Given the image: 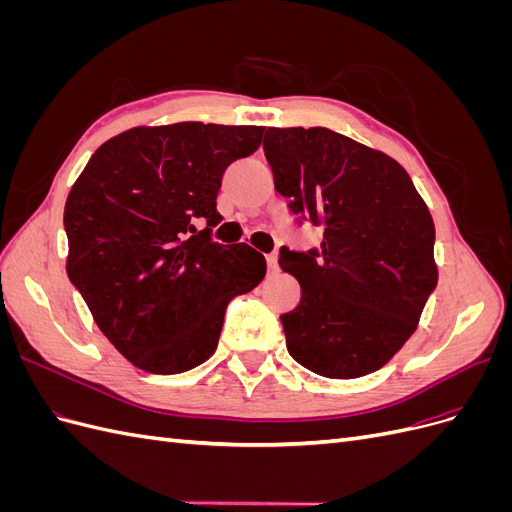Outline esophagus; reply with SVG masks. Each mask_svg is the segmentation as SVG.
<instances>
[{"label":"esophagus","mask_w":512,"mask_h":512,"mask_svg":"<svg viewBox=\"0 0 512 512\" xmlns=\"http://www.w3.org/2000/svg\"><path fill=\"white\" fill-rule=\"evenodd\" d=\"M267 267H269V273H277V256L275 254H267Z\"/></svg>","instance_id":"esophagus-1"}]
</instances>
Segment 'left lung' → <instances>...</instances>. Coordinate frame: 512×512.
<instances>
[{
	"instance_id": "obj_1",
	"label": "left lung",
	"mask_w": 512,
	"mask_h": 512,
	"mask_svg": "<svg viewBox=\"0 0 512 512\" xmlns=\"http://www.w3.org/2000/svg\"><path fill=\"white\" fill-rule=\"evenodd\" d=\"M265 158L297 224L322 228L307 252L280 247L301 301L282 314L294 361L361 378L408 342L438 286L431 213L393 158L329 128H269Z\"/></svg>"
}]
</instances>
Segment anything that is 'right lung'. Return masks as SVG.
<instances>
[{
	"label": "right lung",
	"instance_id": "1",
	"mask_svg": "<svg viewBox=\"0 0 512 512\" xmlns=\"http://www.w3.org/2000/svg\"><path fill=\"white\" fill-rule=\"evenodd\" d=\"M260 126L185 121L106 141L66 200L68 277L100 331L151 374H181L218 348L228 303L267 273L247 243L222 245L224 170L260 147Z\"/></svg>",
	"mask_w": 512,
	"mask_h": 512
}]
</instances>
